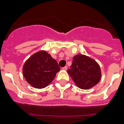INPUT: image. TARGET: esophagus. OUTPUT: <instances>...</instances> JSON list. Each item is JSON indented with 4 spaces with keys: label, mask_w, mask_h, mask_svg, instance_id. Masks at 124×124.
Segmentation results:
<instances>
[{
    "label": "esophagus",
    "mask_w": 124,
    "mask_h": 124,
    "mask_svg": "<svg viewBox=\"0 0 124 124\" xmlns=\"http://www.w3.org/2000/svg\"><path fill=\"white\" fill-rule=\"evenodd\" d=\"M62 70L66 71V70H68V67H67V66H65V67H64V68H62Z\"/></svg>",
    "instance_id": "esophagus-1"
}]
</instances>
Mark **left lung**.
<instances>
[{"mask_svg": "<svg viewBox=\"0 0 124 124\" xmlns=\"http://www.w3.org/2000/svg\"><path fill=\"white\" fill-rule=\"evenodd\" d=\"M68 73L80 89H88L97 84L101 78L98 63L88 56L78 54L74 56L71 69Z\"/></svg>", "mask_w": 124, "mask_h": 124, "instance_id": "left-lung-1", "label": "left lung"}]
</instances>
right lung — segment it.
I'll use <instances>...</instances> for the list:
<instances>
[{"mask_svg": "<svg viewBox=\"0 0 124 124\" xmlns=\"http://www.w3.org/2000/svg\"><path fill=\"white\" fill-rule=\"evenodd\" d=\"M59 71L57 62L44 51L33 54L23 66V75L26 81L38 89L49 84Z\"/></svg>", "mask_w": 124, "mask_h": 124, "instance_id": "1", "label": "right lung"}]
</instances>
